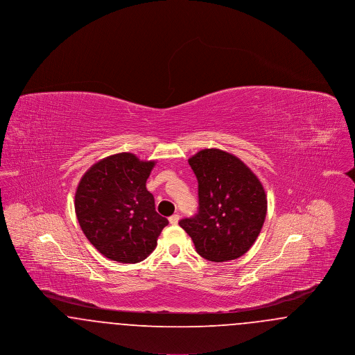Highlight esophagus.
<instances>
[{
	"instance_id": "34e87169",
	"label": "esophagus",
	"mask_w": 355,
	"mask_h": 355,
	"mask_svg": "<svg viewBox=\"0 0 355 355\" xmlns=\"http://www.w3.org/2000/svg\"><path fill=\"white\" fill-rule=\"evenodd\" d=\"M178 220H180V216L178 214H174V216H171L169 218V222L171 225H177Z\"/></svg>"
}]
</instances>
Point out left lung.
<instances>
[{
    "mask_svg": "<svg viewBox=\"0 0 355 355\" xmlns=\"http://www.w3.org/2000/svg\"><path fill=\"white\" fill-rule=\"evenodd\" d=\"M198 181V213L180 220L197 253L214 262L242 257L253 246L268 211L265 189L238 157L203 149L189 158Z\"/></svg>",
    "mask_w": 355,
    "mask_h": 355,
    "instance_id": "1",
    "label": "left lung"
}]
</instances>
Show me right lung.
<instances>
[{"label":"right lung","mask_w":355,"mask_h":355,"mask_svg":"<svg viewBox=\"0 0 355 355\" xmlns=\"http://www.w3.org/2000/svg\"><path fill=\"white\" fill-rule=\"evenodd\" d=\"M155 161L132 153L109 155L94 164L77 186L74 209L89 242L121 263L144 261L169 223L155 211L146 180Z\"/></svg>","instance_id":"obj_1"}]
</instances>
